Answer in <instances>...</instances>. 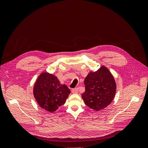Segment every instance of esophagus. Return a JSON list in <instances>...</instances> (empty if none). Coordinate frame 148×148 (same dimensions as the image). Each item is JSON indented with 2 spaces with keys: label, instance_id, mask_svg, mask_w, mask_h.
<instances>
[{
  "label": "esophagus",
  "instance_id": "esophagus-1",
  "mask_svg": "<svg viewBox=\"0 0 148 148\" xmlns=\"http://www.w3.org/2000/svg\"><path fill=\"white\" fill-rule=\"evenodd\" d=\"M71 92L73 94H77L78 92V88H73L71 89Z\"/></svg>",
  "mask_w": 148,
  "mask_h": 148
}]
</instances>
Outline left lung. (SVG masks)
Wrapping results in <instances>:
<instances>
[{
    "label": "left lung",
    "instance_id": "left-lung-1",
    "mask_svg": "<svg viewBox=\"0 0 148 148\" xmlns=\"http://www.w3.org/2000/svg\"><path fill=\"white\" fill-rule=\"evenodd\" d=\"M85 91L82 98L87 106L99 111L106 108L113 101L116 83L108 69L102 66L95 72L90 71L84 79Z\"/></svg>",
    "mask_w": 148,
    "mask_h": 148
}]
</instances>
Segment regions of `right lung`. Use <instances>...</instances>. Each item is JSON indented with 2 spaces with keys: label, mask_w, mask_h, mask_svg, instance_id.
Here are the masks:
<instances>
[{
  "label": "right lung",
  "mask_w": 148,
  "mask_h": 148,
  "mask_svg": "<svg viewBox=\"0 0 148 148\" xmlns=\"http://www.w3.org/2000/svg\"><path fill=\"white\" fill-rule=\"evenodd\" d=\"M70 93L65 84H60L57 77L47 72L41 73L33 88V95L38 104L49 112L64 105Z\"/></svg>",
  "instance_id": "obj_1"
}]
</instances>
